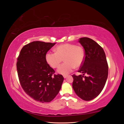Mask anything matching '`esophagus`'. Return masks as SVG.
<instances>
[{"instance_id":"34e87169","label":"esophagus","mask_w":124,"mask_h":124,"mask_svg":"<svg viewBox=\"0 0 124 124\" xmlns=\"http://www.w3.org/2000/svg\"><path fill=\"white\" fill-rule=\"evenodd\" d=\"M63 77L64 78H66L67 77V76H63Z\"/></svg>"}]
</instances>
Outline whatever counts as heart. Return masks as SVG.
<instances>
[{
  "instance_id": "1",
  "label": "heart",
  "mask_w": 124,
  "mask_h": 124,
  "mask_svg": "<svg viewBox=\"0 0 124 124\" xmlns=\"http://www.w3.org/2000/svg\"><path fill=\"white\" fill-rule=\"evenodd\" d=\"M84 58L82 47L72 43L59 45L56 47V52H48L46 55V62L53 68H57L63 59L65 62L57 70L59 73L63 75L70 73L75 67H80L83 63Z\"/></svg>"
}]
</instances>
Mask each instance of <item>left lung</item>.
Segmentation results:
<instances>
[{
    "label": "left lung",
    "mask_w": 124,
    "mask_h": 124,
    "mask_svg": "<svg viewBox=\"0 0 124 124\" xmlns=\"http://www.w3.org/2000/svg\"><path fill=\"white\" fill-rule=\"evenodd\" d=\"M78 42L85 50L84 61L78 70L83 75H72V87L80 98L89 101L102 91L108 78V65L103 49L95 41L83 37ZM85 74L87 76H84Z\"/></svg>",
    "instance_id": "8db88e82"
}]
</instances>
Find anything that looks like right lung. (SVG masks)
<instances>
[{
	"label": "right lung",
	"instance_id": "right-lung-1",
	"mask_svg": "<svg viewBox=\"0 0 124 124\" xmlns=\"http://www.w3.org/2000/svg\"><path fill=\"white\" fill-rule=\"evenodd\" d=\"M55 43L33 41L24 46L17 57L16 68L22 87L40 102H49L58 94L63 77L55 74L46 55Z\"/></svg>",
	"mask_w": 124,
	"mask_h": 124
}]
</instances>
